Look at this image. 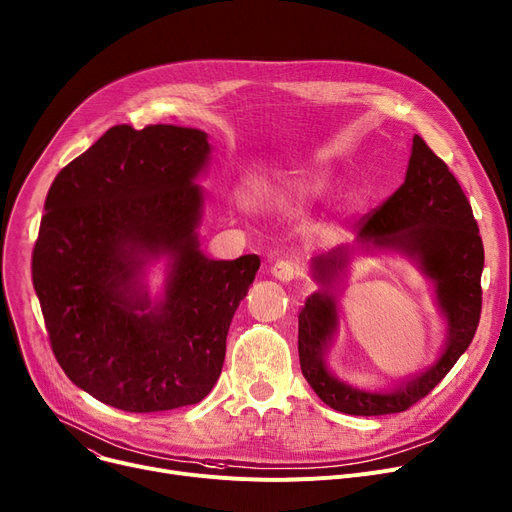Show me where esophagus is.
Instances as JSON below:
<instances>
[{"label": "esophagus", "mask_w": 512, "mask_h": 512, "mask_svg": "<svg viewBox=\"0 0 512 512\" xmlns=\"http://www.w3.org/2000/svg\"><path fill=\"white\" fill-rule=\"evenodd\" d=\"M271 276L280 282H292L300 276V267L292 261L282 259V261H276L274 265H271Z\"/></svg>", "instance_id": "1"}]
</instances>
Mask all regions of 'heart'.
I'll return each mask as SVG.
<instances>
[{
  "mask_svg": "<svg viewBox=\"0 0 512 512\" xmlns=\"http://www.w3.org/2000/svg\"><path fill=\"white\" fill-rule=\"evenodd\" d=\"M331 193V181L325 175H311V177H300L290 181L282 189V201L286 206H304V203H315L319 199H325ZM354 208L362 206V197L354 195L350 199Z\"/></svg>",
  "mask_w": 512,
  "mask_h": 512,
  "instance_id": "b5f03b06",
  "label": "heart"
}]
</instances>
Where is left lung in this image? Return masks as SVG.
<instances>
[{
	"mask_svg": "<svg viewBox=\"0 0 512 512\" xmlns=\"http://www.w3.org/2000/svg\"><path fill=\"white\" fill-rule=\"evenodd\" d=\"M391 250L414 260L433 282L435 299L448 325L446 348L434 365L391 390L370 392L337 380L324 354L338 328L336 290L354 250ZM484 245L469 201L449 170L414 135L403 185L383 206L360 220L352 247H335L311 259V276L321 286L298 315V356L304 379L323 403L350 416L405 412L428 395L469 348L482 313Z\"/></svg>",
	"mask_w": 512,
	"mask_h": 512,
	"instance_id": "8db88e82",
	"label": "left lung"
}]
</instances>
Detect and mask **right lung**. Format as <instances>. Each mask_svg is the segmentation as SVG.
Returning <instances> with one entry per match:
<instances>
[{
    "label": "right lung",
    "instance_id": "right-lung-1",
    "mask_svg": "<svg viewBox=\"0 0 512 512\" xmlns=\"http://www.w3.org/2000/svg\"><path fill=\"white\" fill-rule=\"evenodd\" d=\"M208 133L115 125L55 177L32 284L53 354L74 385L123 412L193 405L216 385L226 335L261 265L216 261L197 228ZM167 261L152 299L147 267Z\"/></svg>",
    "mask_w": 512,
    "mask_h": 512
}]
</instances>
